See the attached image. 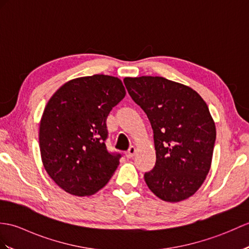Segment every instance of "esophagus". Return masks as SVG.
<instances>
[{
  "instance_id": "34e87169",
  "label": "esophagus",
  "mask_w": 249,
  "mask_h": 249,
  "mask_svg": "<svg viewBox=\"0 0 249 249\" xmlns=\"http://www.w3.org/2000/svg\"><path fill=\"white\" fill-rule=\"evenodd\" d=\"M136 154V147L135 146H130L128 148V151L126 152V157L127 158H132Z\"/></svg>"
}]
</instances>
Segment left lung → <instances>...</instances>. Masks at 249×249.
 Here are the masks:
<instances>
[{"label":"left lung","instance_id":"1","mask_svg":"<svg viewBox=\"0 0 249 249\" xmlns=\"http://www.w3.org/2000/svg\"><path fill=\"white\" fill-rule=\"evenodd\" d=\"M124 85L154 131L156 163L144 174L147 187L165 201L187 199L211 166L216 130L209 108L197 92L164 77H126Z\"/></svg>","mask_w":249,"mask_h":249}]
</instances>
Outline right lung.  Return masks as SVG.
<instances>
[{
    "label": "right lung",
    "instance_id": "obj_1",
    "mask_svg": "<svg viewBox=\"0 0 249 249\" xmlns=\"http://www.w3.org/2000/svg\"><path fill=\"white\" fill-rule=\"evenodd\" d=\"M125 94L119 78L96 74L66 83L46 104L40 153L45 171L66 192L93 194L117 170L122 155L108 151L106 120Z\"/></svg>",
    "mask_w": 249,
    "mask_h": 249
}]
</instances>
